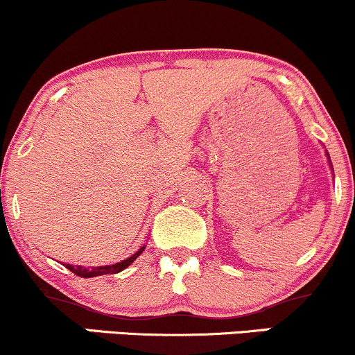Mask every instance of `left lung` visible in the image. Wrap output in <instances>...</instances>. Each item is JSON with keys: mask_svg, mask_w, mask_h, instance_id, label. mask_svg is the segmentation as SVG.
<instances>
[{"mask_svg": "<svg viewBox=\"0 0 355 355\" xmlns=\"http://www.w3.org/2000/svg\"><path fill=\"white\" fill-rule=\"evenodd\" d=\"M327 155H329V153H327Z\"/></svg>", "mask_w": 355, "mask_h": 355, "instance_id": "left-lung-1", "label": "left lung"}]
</instances>
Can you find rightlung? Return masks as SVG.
Listing matches in <instances>:
<instances>
[{
  "mask_svg": "<svg viewBox=\"0 0 355 355\" xmlns=\"http://www.w3.org/2000/svg\"><path fill=\"white\" fill-rule=\"evenodd\" d=\"M144 250H145V245L141 247L140 250L137 252V254H133L132 257H128V259H126V260H121V262L113 263V266L87 268V267H80V266L75 267V266H70V263H67V268H70L73 274H76L78 277H85V279H89V277H96V275H105V274H118V272L125 270V268L128 267L130 263H132L133 260H135L137 257L140 255Z\"/></svg>",
  "mask_w": 355,
  "mask_h": 355,
  "instance_id": "obj_1",
  "label": "right lung"
}]
</instances>
